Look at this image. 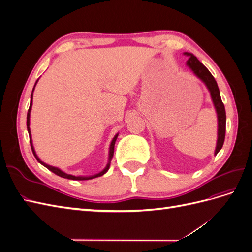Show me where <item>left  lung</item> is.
<instances>
[{"instance_id": "1", "label": "left lung", "mask_w": 252, "mask_h": 252, "mask_svg": "<svg viewBox=\"0 0 252 252\" xmlns=\"http://www.w3.org/2000/svg\"><path fill=\"white\" fill-rule=\"evenodd\" d=\"M184 55L188 57V60L186 62V65L190 68L197 78H199L204 84L205 86L207 87L210 93L211 100L215 106L217 116H218V141H217V146L215 156L218 155V152L222 149L224 140H225V133H226V111H225V106L222 102V98H220V90L218 87L217 81L215 78L212 77V74L209 72V70L206 68L199 60L194 57L192 53L190 52H184Z\"/></svg>"}]
</instances>
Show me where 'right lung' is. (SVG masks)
I'll list each match as a JSON object with an SVG mask.
<instances>
[{"label":"right lung","mask_w":252,"mask_h":252,"mask_svg":"<svg viewBox=\"0 0 252 252\" xmlns=\"http://www.w3.org/2000/svg\"><path fill=\"white\" fill-rule=\"evenodd\" d=\"M37 81H39V80H37ZM37 81H36V82H35V84H34V87H35V85H36ZM34 87H33V89H32V97H30V100H32V101H30V106H29L28 113H27V130H28V133H29L30 146H32V149L33 155H34V157H35V158H36V161L39 162V163H41L43 166L46 167L47 169H49V170H50V171H52L53 173H56L57 175H59V177H61V178H64V179H68V180H77V181L91 180V179H94V178H97V177H101V175H103V174H105L106 172H107V171H108V169H109V167H110L111 158H112V157H113V152H114V144H116V141H117V139H118V135H119V133H117L116 135H114V138L112 139V141H111V143H110V146H109V154H108V163H107V165H106V167H105V168H104L101 172H98V173H96V174L89 175V177H75V175L68 174V173H66V172L62 171V170H61L60 168H58V167L50 166V165H48V164H46V163H44V162H42V161H41L40 158L37 157V156H36V154H35V150H34L33 144H32V133H30V127H29V125H30V111H32V96H33V90H34Z\"/></svg>","instance_id":"add662e5"}]
</instances>
